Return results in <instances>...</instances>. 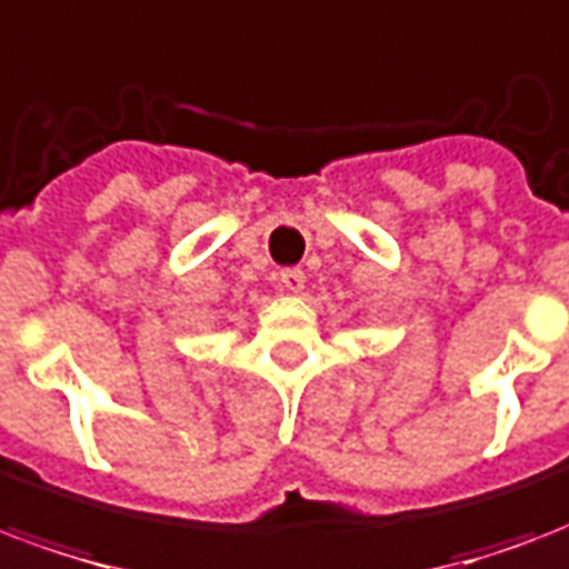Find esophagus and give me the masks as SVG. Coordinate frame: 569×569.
<instances>
[{
	"label": "esophagus",
	"mask_w": 569,
	"mask_h": 569,
	"mask_svg": "<svg viewBox=\"0 0 569 569\" xmlns=\"http://www.w3.org/2000/svg\"><path fill=\"white\" fill-rule=\"evenodd\" d=\"M281 290H288V293H299V290L306 288V272L302 270H284L281 272Z\"/></svg>",
	"instance_id": "esophagus-1"
}]
</instances>
